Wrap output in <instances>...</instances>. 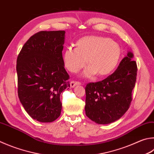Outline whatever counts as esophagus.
Listing matches in <instances>:
<instances>
[{"label": "esophagus", "mask_w": 154, "mask_h": 154, "mask_svg": "<svg viewBox=\"0 0 154 154\" xmlns=\"http://www.w3.org/2000/svg\"><path fill=\"white\" fill-rule=\"evenodd\" d=\"M77 85H81V83L79 82H77V81H72V82L70 83L71 88H74L75 86H76Z\"/></svg>", "instance_id": "34e87169"}]
</instances>
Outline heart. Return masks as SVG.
Wrapping results in <instances>:
<instances>
[{
    "instance_id": "b5f03b06",
    "label": "heart",
    "mask_w": 154,
    "mask_h": 154,
    "mask_svg": "<svg viewBox=\"0 0 154 154\" xmlns=\"http://www.w3.org/2000/svg\"><path fill=\"white\" fill-rule=\"evenodd\" d=\"M76 48L68 47L63 53V63L66 69L77 72L86 65L89 66L83 76L91 77L110 74L121 58V47L116 42L102 36L88 35L80 38L75 44Z\"/></svg>"
}]
</instances>
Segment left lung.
<instances>
[{
    "label": "left lung",
    "mask_w": 154,
    "mask_h": 154,
    "mask_svg": "<svg viewBox=\"0 0 154 154\" xmlns=\"http://www.w3.org/2000/svg\"><path fill=\"white\" fill-rule=\"evenodd\" d=\"M133 54L127 53L118 68L105 79L89 83L85 87L86 116L100 125L119 120L128 110L132 101L137 66Z\"/></svg>",
    "instance_id": "1"
}]
</instances>
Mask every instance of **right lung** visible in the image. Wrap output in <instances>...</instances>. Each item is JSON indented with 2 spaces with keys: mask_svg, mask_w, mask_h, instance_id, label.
<instances>
[{
  "mask_svg": "<svg viewBox=\"0 0 154 154\" xmlns=\"http://www.w3.org/2000/svg\"><path fill=\"white\" fill-rule=\"evenodd\" d=\"M65 31H42L22 47L17 59L18 96L27 114L41 122L60 115V94L70 88L62 51Z\"/></svg>",
  "mask_w": 154,
  "mask_h": 154,
  "instance_id": "obj_1",
  "label": "right lung"
}]
</instances>
